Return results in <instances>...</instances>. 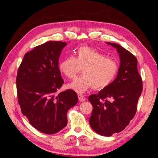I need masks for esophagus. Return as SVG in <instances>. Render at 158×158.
<instances>
[{"mask_svg": "<svg viewBox=\"0 0 158 158\" xmlns=\"http://www.w3.org/2000/svg\"><path fill=\"white\" fill-rule=\"evenodd\" d=\"M78 97H79V100L80 102H83V101H85V100H86L85 97L84 96H82L81 94H79Z\"/></svg>", "mask_w": 158, "mask_h": 158, "instance_id": "1", "label": "esophagus"}]
</instances>
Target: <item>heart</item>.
<instances>
[{
	"label": "heart",
	"instance_id": "b5f03b06",
	"mask_svg": "<svg viewBox=\"0 0 158 158\" xmlns=\"http://www.w3.org/2000/svg\"><path fill=\"white\" fill-rule=\"evenodd\" d=\"M81 68L82 75L68 85L79 94L84 93L91 87L96 89L107 88L117 76L119 66L115 60L89 47H81L77 49L75 58L66 57L59 64L60 71L69 79H73Z\"/></svg>",
	"mask_w": 158,
	"mask_h": 158
}]
</instances>
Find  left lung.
Here are the masks:
<instances>
[{"instance_id":"obj_1","label":"left lung","mask_w":158,"mask_h":158,"mask_svg":"<svg viewBox=\"0 0 158 158\" xmlns=\"http://www.w3.org/2000/svg\"><path fill=\"white\" fill-rule=\"evenodd\" d=\"M106 43L116 48L120 65L117 76L110 85L89 96L93 106L89 122L98 135L110 136L125 129L135 117L143 81L136 57L118 44Z\"/></svg>"}]
</instances>
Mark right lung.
Listing matches in <instances>:
<instances>
[{
	"label": "right lung",
	"mask_w": 158,
	"mask_h": 158,
	"mask_svg": "<svg viewBox=\"0 0 158 158\" xmlns=\"http://www.w3.org/2000/svg\"><path fill=\"white\" fill-rule=\"evenodd\" d=\"M67 43L48 41L24 55L16 78L18 102L22 114L40 132L52 135L66 125V114L78 102L75 91L58 93L64 80L58 60Z\"/></svg>",
	"instance_id": "1"
}]
</instances>
